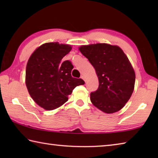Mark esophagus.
Wrapping results in <instances>:
<instances>
[{
    "mask_svg": "<svg viewBox=\"0 0 158 158\" xmlns=\"http://www.w3.org/2000/svg\"><path fill=\"white\" fill-rule=\"evenodd\" d=\"M81 78L82 79H84V81H85V77H84V76H81Z\"/></svg>",
    "mask_w": 158,
    "mask_h": 158,
    "instance_id": "1",
    "label": "esophagus"
}]
</instances>
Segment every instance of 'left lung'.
<instances>
[{
	"label": "left lung",
	"mask_w": 158,
	"mask_h": 158,
	"mask_svg": "<svg viewBox=\"0 0 158 158\" xmlns=\"http://www.w3.org/2000/svg\"><path fill=\"white\" fill-rule=\"evenodd\" d=\"M79 51L98 77V89L90 93L93 105L106 114L121 110L130 100L135 83V71L123 51L105 43L84 45Z\"/></svg>",
	"instance_id": "8db88e82"
}]
</instances>
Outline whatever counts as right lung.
<instances>
[{
    "label": "right lung",
    "mask_w": 158,
    "mask_h": 158,
    "mask_svg": "<svg viewBox=\"0 0 158 158\" xmlns=\"http://www.w3.org/2000/svg\"><path fill=\"white\" fill-rule=\"evenodd\" d=\"M70 45L48 42L41 45L29 58L26 84L33 100L46 110H53L66 102L77 85L85 84L71 75V61L61 60L70 52Z\"/></svg>",
    "instance_id": "right-lung-1"
}]
</instances>
